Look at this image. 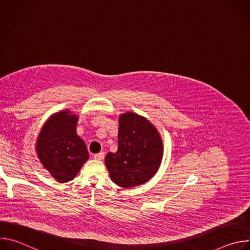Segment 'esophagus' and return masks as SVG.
I'll return each mask as SVG.
<instances>
[{"label": "esophagus", "instance_id": "1", "mask_svg": "<svg viewBox=\"0 0 250 250\" xmlns=\"http://www.w3.org/2000/svg\"><path fill=\"white\" fill-rule=\"evenodd\" d=\"M94 158L96 160H100V161H103L104 158V154L103 152H100V153H97L94 155Z\"/></svg>", "mask_w": 250, "mask_h": 250}]
</instances>
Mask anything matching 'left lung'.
<instances>
[{
    "mask_svg": "<svg viewBox=\"0 0 250 250\" xmlns=\"http://www.w3.org/2000/svg\"><path fill=\"white\" fill-rule=\"evenodd\" d=\"M118 151L105 155L104 163L114 183L131 188L149 181L163 158V142L146 118L132 112L119 117Z\"/></svg>",
    "mask_w": 250,
    "mask_h": 250,
    "instance_id": "left-lung-1",
    "label": "left lung"
}]
</instances>
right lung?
Masks as SVG:
<instances>
[{"label":"right lung","instance_id":"right-lung-1","mask_svg":"<svg viewBox=\"0 0 250 250\" xmlns=\"http://www.w3.org/2000/svg\"><path fill=\"white\" fill-rule=\"evenodd\" d=\"M79 116L70 110L51 115L43 124L35 142L38 157L59 183L73 180L89 159L84 140L77 134Z\"/></svg>","mask_w":250,"mask_h":250}]
</instances>
